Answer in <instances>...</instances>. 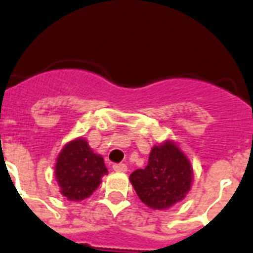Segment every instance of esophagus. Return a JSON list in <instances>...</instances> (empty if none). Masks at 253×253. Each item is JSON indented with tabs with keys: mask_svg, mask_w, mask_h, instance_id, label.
Masks as SVG:
<instances>
[{
	"mask_svg": "<svg viewBox=\"0 0 253 253\" xmlns=\"http://www.w3.org/2000/svg\"><path fill=\"white\" fill-rule=\"evenodd\" d=\"M112 169L117 172H126L127 166L125 164H113Z\"/></svg>",
	"mask_w": 253,
	"mask_h": 253,
	"instance_id": "1",
	"label": "esophagus"
}]
</instances>
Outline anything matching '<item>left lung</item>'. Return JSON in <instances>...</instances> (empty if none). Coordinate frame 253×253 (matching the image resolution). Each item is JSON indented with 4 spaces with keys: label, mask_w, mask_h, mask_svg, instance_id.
I'll list each match as a JSON object with an SVG mask.
<instances>
[{
    "label": "left lung",
    "mask_w": 253,
    "mask_h": 253,
    "mask_svg": "<svg viewBox=\"0 0 253 253\" xmlns=\"http://www.w3.org/2000/svg\"><path fill=\"white\" fill-rule=\"evenodd\" d=\"M141 201L155 210H165L181 201L190 191L192 169L177 146L165 142L155 146L145 169L129 174Z\"/></svg>",
    "instance_id": "obj_1"
}]
</instances>
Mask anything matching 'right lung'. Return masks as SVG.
I'll return each mask as SVG.
<instances>
[{
	"instance_id": "right-lung-1",
	"label": "right lung",
	"mask_w": 253,
	"mask_h": 253,
	"mask_svg": "<svg viewBox=\"0 0 253 253\" xmlns=\"http://www.w3.org/2000/svg\"><path fill=\"white\" fill-rule=\"evenodd\" d=\"M107 172L102 157L92 152L82 138L66 145L56 164L61 193L71 201H81L91 196Z\"/></svg>"
}]
</instances>
